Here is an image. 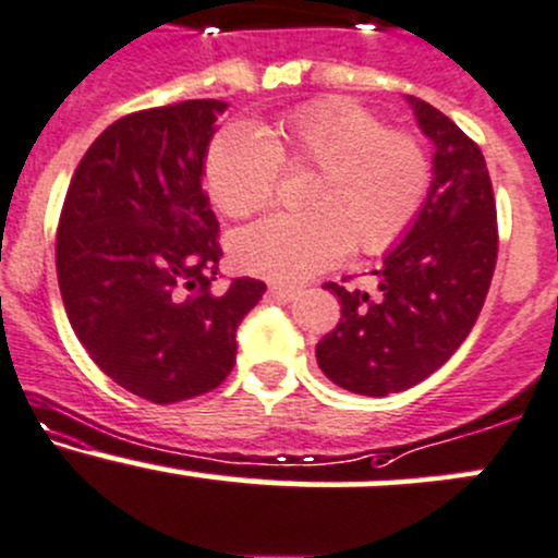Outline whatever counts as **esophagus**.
Instances as JSON below:
<instances>
[{"label":"esophagus","mask_w":558,"mask_h":558,"mask_svg":"<svg viewBox=\"0 0 558 558\" xmlns=\"http://www.w3.org/2000/svg\"><path fill=\"white\" fill-rule=\"evenodd\" d=\"M269 293L280 302H293V299L302 296V289H293V286H269Z\"/></svg>","instance_id":"1"}]
</instances>
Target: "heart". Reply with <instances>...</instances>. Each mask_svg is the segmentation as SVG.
Instances as JSON below:
<instances>
[{"instance_id": "heart-1", "label": "heart", "mask_w": 558, "mask_h": 558, "mask_svg": "<svg viewBox=\"0 0 558 558\" xmlns=\"http://www.w3.org/2000/svg\"><path fill=\"white\" fill-rule=\"evenodd\" d=\"M317 167L307 214H275L232 235V256L246 272L296 283L339 265L349 251L395 246L415 222L432 187L424 145L389 132L371 110L320 100L283 116L265 132L232 124L214 137L206 182L228 217L265 209L280 167Z\"/></svg>"}]
</instances>
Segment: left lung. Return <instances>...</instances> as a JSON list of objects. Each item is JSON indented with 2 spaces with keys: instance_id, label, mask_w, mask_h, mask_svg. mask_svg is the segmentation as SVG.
I'll return each mask as SVG.
<instances>
[{
  "instance_id": "1",
  "label": "left lung",
  "mask_w": 558,
  "mask_h": 558,
  "mask_svg": "<svg viewBox=\"0 0 558 558\" xmlns=\"http://www.w3.org/2000/svg\"><path fill=\"white\" fill-rule=\"evenodd\" d=\"M432 140V187L402 241L371 269L376 291L328 283L341 320L315 357L336 387L365 397L405 391L466 341L498 259L495 195L474 140L421 97H405Z\"/></svg>"
}]
</instances>
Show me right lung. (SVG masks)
Segmentation results:
<instances>
[{
	"label": "right lung",
	"instance_id": "1",
	"mask_svg": "<svg viewBox=\"0 0 558 558\" xmlns=\"http://www.w3.org/2000/svg\"><path fill=\"white\" fill-rule=\"evenodd\" d=\"M222 100L137 110L78 161L54 243L60 296L97 368L156 405L206 395L235 365V330L267 286L217 293L219 222L204 174Z\"/></svg>",
	"mask_w": 558,
	"mask_h": 558
}]
</instances>
